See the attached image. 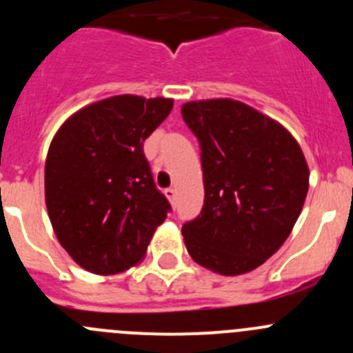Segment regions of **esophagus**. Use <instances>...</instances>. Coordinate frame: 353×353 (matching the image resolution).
<instances>
[{
	"instance_id": "esophagus-1",
	"label": "esophagus",
	"mask_w": 353,
	"mask_h": 353,
	"mask_svg": "<svg viewBox=\"0 0 353 353\" xmlns=\"http://www.w3.org/2000/svg\"><path fill=\"white\" fill-rule=\"evenodd\" d=\"M165 196H167V199H169L170 203H172V205H176L177 193H176V190H174V188H169V190H165Z\"/></svg>"
}]
</instances>
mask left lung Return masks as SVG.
Listing matches in <instances>:
<instances>
[{
  "instance_id": "8db88e82",
  "label": "left lung",
  "mask_w": 353,
  "mask_h": 353,
  "mask_svg": "<svg viewBox=\"0 0 353 353\" xmlns=\"http://www.w3.org/2000/svg\"><path fill=\"white\" fill-rule=\"evenodd\" d=\"M201 147L205 203L183 225L198 265L225 276L261 266L287 241L304 206L309 167L301 145L272 117L232 99L181 108Z\"/></svg>"
}]
</instances>
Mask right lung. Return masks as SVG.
<instances>
[{"instance_id": "obj_1", "label": "right lung", "mask_w": 353, "mask_h": 353, "mask_svg": "<svg viewBox=\"0 0 353 353\" xmlns=\"http://www.w3.org/2000/svg\"><path fill=\"white\" fill-rule=\"evenodd\" d=\"M172 99L114 95L70 116L46 159V206L59 244L95 275L143 259L170 210L155 188L143 141L172 110Z\"/></svg>"}]
</instances>
